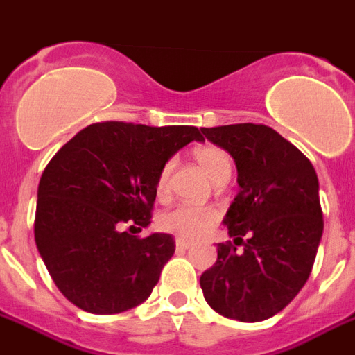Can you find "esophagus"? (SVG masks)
Here are the masks:
<instances>
[{
    "mask_svg": "<svg viewBox=\"0 0 355 355\" xmlns=\"http://www.w3.org/2000/svg\"><path fill=\"white\" fill-rule=\"evenodd\" d=\"M191 246L190 241H186V239H177V248L178 250H188Z\"/></svg>",
    "mask_w": 355,
    "mask_h": 355,
    "instance_id": "1",
    "label": "esophagus"
}]
</instances>
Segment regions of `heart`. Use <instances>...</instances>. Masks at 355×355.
<instances>
[{"instance_id":"heart-1","label":"heart","mask_w":355,"mask_h":355,"mask_svg":"<svg viewBox=\"0 0 355 355\" xmlns=\"http://www.w3.org/2000/svg\"><path fill=\"white\" fill-rule=\"evenodd\" d=\"M196 159L203 167L214 184L225 182L231 175V159L227 152L220 146H203L196 150ZM175 162L169 159L162 165L156 177V196L165 198L169 193V178L173 173ZM218 212L212 207H198V205H177L169 211H165L157 224L167 233H173L180 239H199L216 224Z\"/></svg>"}]
</instances>
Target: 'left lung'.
<instances>
[{"label":"left lung","mask_w":355,"mask_h":355,"mask_svg":"<svg viewBox=\"0 0 355 355\" xmlns=\"http://www.w3.org/2000/svg\"><path fill=\"white\" fill-rule=\"evenodd\" d=\"M237 165V198L225 214L231 241L199 284L211 309L239 322H263L309 280L324 231L311 159L263 124L201 128ZM239 243L245 246L236 250Z\"/></svg>","instance_id":"8db88e82"}]
</instances>
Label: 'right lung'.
I'll use <instances>...</instances> for the list:
<instances>
[{
	"instance_id": "right-lung-1",
	"label": "right lung",
	"mask_w": 355,
	"mask_h": 355,
	"mask_svg": "<svg viewBox=\"0 0 355 355\" xmlns=\"http://www.w3.org/2000/svg\"><path fill=\"white\" fill-rule=\"evenodd\" d=\"M196 125L97 122L54 154L37 190L35 244L58 290L92 314H118L148 299L175 254L167 233L131 235L150 224L162 165Z\"/></svg>"
}]
</instances>
